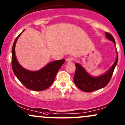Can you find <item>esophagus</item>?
Wrapping results in <instances>:
<instances>
[{"label": "esophagus", "mask_w": 125, "mask_h": 125, "mask_svg": "<svg viewBox=\"0 0 125 125\" xmlns=\"http://www.w3.org/2000/svg\"><path fill=\"white\" fill-rule=\"evenodd\" d=\"M72 60H73V58H72V57H68V58L66 59V62H71L72 61Z\"/></svg>", "instance_id": "1"}]
</instances>
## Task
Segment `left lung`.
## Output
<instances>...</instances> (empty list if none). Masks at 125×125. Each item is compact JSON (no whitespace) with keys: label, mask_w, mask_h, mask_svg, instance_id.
Instances as JSON below:
<instances>
[{"label":"left lung","mask_w":125,"mask_h":125,"mask_svg":"<svg viewBox=\"0 0 125 125\" xmlns=\"http://www.w3.org/2000/svg\"><path fill=\"white\" fill-rule=\"evenodd\" d=\"M105 37L109 40L116 44L115 39L110 33L105 32ZM117 52V50H116ZM116 59L111 68L104 74L98 76H93L86 71L80 64L75 63L76 71L73 78L75 84L82 91L86 93L95 91L105 87L109 83L118 61V54H116Z\"/></svg>","instance_id":"obj_1"}]
</instances>
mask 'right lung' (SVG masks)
Returning a JSON list of instances; mask_svg holds the SVG:
<instances>
[{
  "instance_id": "right-lung-1",
  "label": "right lung",
  "mask_w": 125,
  "mask_h": 125,
  "mask_svg": "<svg viewBox=\"0 0 125 125\" xmlns=\"http://www.w3.org/2000/svg\"><path fill=\"white\" fill-rule=\"evenodd\" d=\"M16 37L12 49V68L19 81L29 90L42 91L48 88L53 83L57 72L65 63V60H55L49 63L38 71H29L25 69L18 61L15 55V45L20 35Z\"/></svg>"
}]
</instances>
